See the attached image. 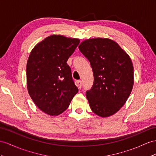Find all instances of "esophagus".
<instances>
[{
  "instance_id": "esophagus-1",
  "label": "esophagus",
  "mask_w": 156,
  "mask_h": 156,
  "mask_svg": "<svg viewBox=\"0 0 156 156\" xmlns=\"http://www.w3.org/2000/svg\"><path fill=\"white\" fill-rule=\"evenodd\" d=\"M77 86L78 87V88H81L82 87V82L81 80H77Z\"/></svg>"
}]
</instances>
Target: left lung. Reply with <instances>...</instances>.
I'll use <instances>...</instances> for the list:
<instances>
[{
    "label": "left lung",
    "instance_id": "obj_1",
    "mask_svg": "<svg viewBox=\"0 0 156 156\" xmlns=\"http://www.w3.org/2000/svg\"><path fill=\"white\" fill-rule=\"evenodd\" d=\"M78 48L93 70V86L86 91L90 108L99 116L109 117L124 105L133 90V62L126 52L109 39H87Z\"/></svg>",
    "mask_w": 156,
    "mask_h": 156
}]
</instances>
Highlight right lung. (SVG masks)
<instances>
[{"instance_id": "obj_1", "label": "right lung", "mask_w": 156, "mask_h": 156, "mask_svg": "<svg viewBox=\"0 0 156 156\" xmlns=\"http://www.w3.org/2000/svg\"><path fill=\"white\" fill-rule=\"evenodd\" d=\"M79 43L78 39L53 35L31 51L26 67L27 90L35 104L44 113H62L78 93L66 62Z\"/></svg>"}]
</instances>
